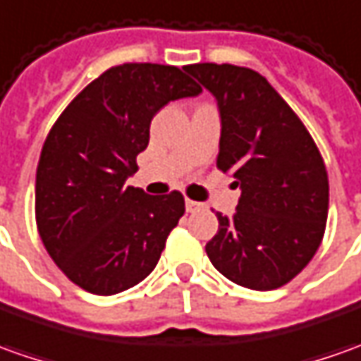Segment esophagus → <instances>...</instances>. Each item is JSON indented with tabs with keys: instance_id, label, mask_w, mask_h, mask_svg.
Returning <instances> with one entry per match:
<instances>
[{
	"instance_id": "34e87169",
	"label": "esophagus",
	"mask_w": 361,
	"mask_h": 361,
	"mask_svg": "<svg viewBox=\"0 0 361 361\" xmlns=\"http://www.w3.org/2000/svg\"><path fill=\"white\" fill-rule=\"evenodd\" d=\"M201 207H203V203H197V201L185 200V212H188V213H195V212H200Z\"/></svg>"
}]
</instances>
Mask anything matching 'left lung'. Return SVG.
<instances>
[{
	"mask_svg": "<svg viewBox=\"0 0 361 361\" xmlns=\"http://www.w3.org/2000/svg\"><path fill=\"white\" fill-rule=\"evenodd\" d=\"M185 71L217 100V168L241 190L231 217L205 251L229 281L273 290L293 281L318 251L328 219V173L300 118L257 71L200 63Z\"/></svg>",
	"mask_w": 361,
	"mask_h": 361,
	"instance_id": "left-lung-1",
	"label": "left lung"
}]
</instances>
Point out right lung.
Segmentation results:
<instances>
[{
    "instance_id": "right-lung-1",
    "label": "right lung",
    "mask_w": 361,
    "mask_h": 361,
    "mask_svg": "<svg viewBox=\"0 0 361 361\" xmlns=\"http://www.w3.org/2000/svg\"><path fill=\"white\" fill-rule=\"evenodd\" d=\"M200 92L181 68L126 63L94 78L59 116L37 166L35 217L68 281L110 296L156 269L185 212L183 195H148L126 180L138 170L152 118Z\"/></svg>"
}]
</instances>
